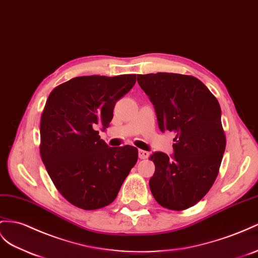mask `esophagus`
Instances as JSON below:
<instances>
[{"mask_svg": "<svg viewBox=\"0 0 258 258\" xmlns=\"http://www.w3.org/2000/svg\"><path fill=\"white\" fill-rule=\"evenodd\" d=\"M138 157H140L141 159H147V158L149 157V153L146 150L140 149V150H138Z\"/></svg>", "mask_w": 258, "mask_h": 258, "instance_id": "34e87169", "label": "esophagus"}]
</instances>
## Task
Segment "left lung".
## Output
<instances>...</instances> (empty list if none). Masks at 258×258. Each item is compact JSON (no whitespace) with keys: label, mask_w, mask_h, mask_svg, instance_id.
Returning a JSON list of instances; mask_svg holds the SVG:
<instances>
[{"label":"left lung","mask_w":258,"mask_h":258,"mask_svg":"<svg viewBox=\"0 0 258 258\" xmlns=\"http://www.w3.org/2000/svg\"><path fill=\"white\" fill-rule=\"evenodd\" d=\"M155 105L159 128L173 132L172 159L157 153L149 159L155 173L149 187L157 203L171 210L194 206L208 193L226 149L221 109L200 79L174 73L137 75Z\"/></svg>","instance_id":"obj_1"}]
</instances>
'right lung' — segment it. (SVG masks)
<instances>
[{
    "label": "right lung",
    "instance_id": "obj_1",
    "mask_svg": "<svg viewBox=\"0 0 258 258\" xmlns=\"http://www.w3.org/2000/svg\"><path fill=\"white\" fill-rule=\"evenodd\" d=\"M135 83V74L79 76L58 85L45 102L41 159L56 189L78 208L110 205L137 162V148L109 147L96 131L109 126L116 101Z\"/></svg>",
    "mask_w": 258,
    "mask_h": 258
}]
</instances>
